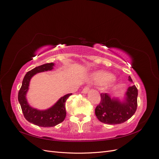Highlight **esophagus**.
<instances>
[{"instance_id": "1", "label": "esophagus", "mask_w": 159, "mask_h": 159, "mask_svg": "<svg viewBox=\"0 0 159 159\" xmlns=\"http://www.w3.org/2000/svg\"><path fill=\"white\" fill-rule=\"evenodd\" d=\"M89 91V87H85V88H84L82 92L85 94V93H87Z\"/></svg>"}]
</instances>
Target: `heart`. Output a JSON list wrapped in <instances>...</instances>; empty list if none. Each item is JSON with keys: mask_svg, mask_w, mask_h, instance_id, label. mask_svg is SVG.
Segmentation results:
<instances>
[{"mask_svg": "<svg viewBox=\"0 0 159 159\" xmlns=\"http://www.w3.org/2000/svg\"><path fill=\"white\" fill-rule=\"evenodd\" d=\"M89 80L94 83L98 84H106L111 85L116 82V78L114 75H112L107 71H96L93 72L89 76Z\"/></svg>", "mask_w": 159, "mask_h": 159, "instance_id": "obj_1", "label": "heart"}]
</instances>
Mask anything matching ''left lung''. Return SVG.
Wrapping results in <instances>:
<instances>
[{"label": "left lung", "mask_w": 159, "mask_h": 159, "mask_svg": "<svg viewBox=\"0 0 159 159\" xmlns=\"http://www.w3.org/2000/svg\"><path fill=\"white\" fill-rule=\"evenodd\" d=\"M129 81L133 80L129 76ZM138 90L135 85L130 86L122 101L111 98L107 93L101 94L100 103L95 108V113L99 121L109 125L123 123L131 118L137 107Z\"/></svg>", "instance_id": "1"}]
</instances>
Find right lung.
Here are the masks:
<instances>
[{"label":"right lung","instance_id":"obj_1","mask_svg":"<svg viewBox=\"0 0 159 159\" xmlns=\"http://www.w3.org/2000/svg\"><path fill=\"white\" fill-rule=\"evenodd\" d=\"M54 63H48L36 67L28 71L23 79L22 86L18 92V99L20 104L24 116L28 122L39 127H54L63 121L66 116V102L71 95V93H69L60 98L51 107L45 110L34 108L28 103L26 94L29 89L31 78L38 73L51 71L54 69Z\"/></svg>","mask_w":159,"mask_h":159}]
</instances>
